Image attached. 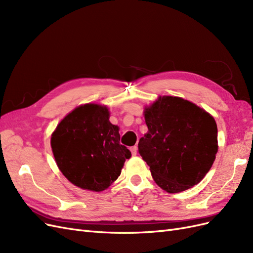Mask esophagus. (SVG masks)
Wrapping results in <instances>:
<instances>
[{"label":"esophagus","mask_w":253,"mask_h":253,"mask_svg":"<svg viewBox=\"0 0 253 253\" xmlns=\"http://www.w3.org/2000/svg\"><path fill=\"white\" fill-rule=\"evenodd\" d=\"M129 150H131V152H132V155H133V156H136V154H137V150H138V149H137L136 145H134V147H132V148L129 149Z\"/></svg>","instance_id":"1"}]
</instances>
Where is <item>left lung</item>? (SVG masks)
<instances>
[{
	"mask_svg": "<svg viewBox=\"0 0 253 253\" xmlns=\"http://www.w3.org/2000/svg\"><path fill=\"white\" fill-rule=\"evenodd\" d=\"M143 117L148 132L138 150L157 186L178 193L197 185L218 151L212 115L180 97L158 96L144 106Z\"/></svg>",
	"mask_w": 253,
	"mask_h": 253,
	"instance_id": "left-lung-1",
	"label": "left lung"
}]
</instances>
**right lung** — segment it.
<instances>
[{"mask_svg":"<svg viewBox=\"0 0 253 253\" xmlns=\"http://www.w3.org/2000/svg\"><path fill=\"white\" fill-rule=\"evenodd\" d=\"M106 105L81 104L61 120L50 137L59 170L73 185L101 192L118 178L131 152L120 144Z\"/></svg>","mask_w":253,"mask_h":253,"instance_id":"add662e5","label":"right lung"}]
</instances>
